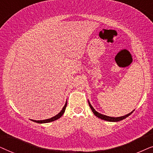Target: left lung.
<instances>
[{"label": "left lung", "instance_id": "1", "mask_svg": "<svg viewBox=\"0 0 153 153\" xmlns=\"http://www.w3.org/2000/svg\"><path fill=\"white\" fill-rule=\"evenodd\" d=\"M88 103H89V107H90V108L91 109V111H92L93 113L94 114V115L97 116V117L100 118L101 120H105V121H108V122H119L120 120H123L125 119L126 117H127L128 116H129L131 114L133 113V111H131V113H129V114H127V115H124V116H122V117H109V116H107V115H103V114H101L99 113H98L97 111H95V109L94 108L92 107V105L90 104V103H89V101L88 100Z\"/></svg>", "mask_w": 153, "mask_h": 153}]
</instances>
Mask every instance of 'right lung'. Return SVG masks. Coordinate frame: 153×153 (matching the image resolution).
I'll list each match as a JSON object with an SVG mask.
<instances>
[{
    "label": "right lung",
    "mask_w": 153,
    "mask_h": 153,
    "mask_svg": "<svg viewBox=\"0 0 153 153\" xmlns=\"http://www.w3.org/2000/svg\"><path fill=\"white\" fill-rule=\"evenodd\" d=\"M66 105H67V101L66 103H65L64 106L63 107V108L62 111H61L57 115H56L55 116H54V117H51V118H49V119H47V120H31L33 122H35V123H50V122H53L54 120H58L59 118H60L63 115V114L65 112V110H66Z\"/></svg>",
    "instance_id": "obj_1"
}]
</instances>
